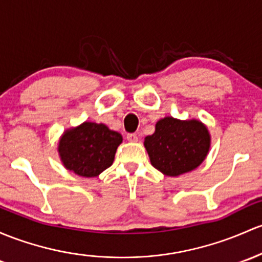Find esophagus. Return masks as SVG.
Wrapping results in <instances>:
<instances>
[{
	"mask_svg": "<svg viewBox=\"0 0 262 262\" xmlns=\"http://www.w3.org/2000/svg\"><path fill=\"white\" fill-rule=\"evenodd\" d=\"M127 140L130 142H136L139 140V136L136 134H127Z\"/></svg>",
	"mask_w": 262,
	"mask_h": 262,
	"instance_id": "esophagus-1",
	"label": "esophagus"
}]
</instances>
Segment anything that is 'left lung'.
<instances>
[{
    "instance_id": "obj_1",
    "label": "left lung",
    "mask_w": 262,
    "mask_h": 262,
    "mask_svg": "<svg viewBox=\"0 0 262 262\" xmlns=\"http://www.w3.org/2000/svg\"><path fill=\"white\" fill-rule=\"evenodd\" d=\"M211 137L206 126L199 120L164 117L155 132L145 137L151 165L166 176H180L195 170L206 159Z\"/></svg>"
}]
</instances>
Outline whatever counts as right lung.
<instances>
[{"label": "right lung", "instance_id": "obj_1", "mask_svg": "<svg viewBox=\"0 0 262 262\" xmlns=\"http://www.w3.org/2000/svg\"><path fill=\"white\" fill-rule=\"evenodd\" d=\"M121 142L119 132L86 121L63 132L57 151L67 170L82 177H96L112 165Z\"/></svg>", "mask_w": 262, "mask_h": 262}]
</instances>
